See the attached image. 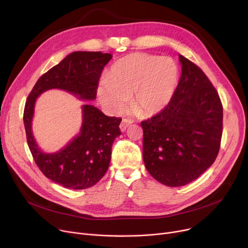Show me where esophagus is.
<instances>
[{"mask_svg": "<svg viewBox=\"0 0 248 248\" xmlns=\"http://www.w3.org/2000/svg\"><path fill=\"white\" fill-rule=\"evenodd\" d=\"M134 121L133 120H131V119H123L122 120V122H121V124H120V130L122 131V132H124V131H126V129L132 124Z\"/></svg>", "mask_w": 248, "mask_h": 248, "instance_id": "1", "label": "esophagus"}]
</instances>
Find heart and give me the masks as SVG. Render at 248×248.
Masks as SVG:
<instances>
[{"label":"heart","instance_id":"b5f03b06","mask_svg":"<svg viewBox=\"0 0 248 248\" xmlns=\"http://www.w3.org/2000/svg\"><path fill=\"white\" fill-rule=\"evenodd\" d=\"M178 80V67L170 58L135 53L116 62L107 82L98 88L101 103L119 112L132 98L134 110L142 116L161 111L173 95Z\"/></svg>","mask_w":248,"mask_h":248}]
</instances>
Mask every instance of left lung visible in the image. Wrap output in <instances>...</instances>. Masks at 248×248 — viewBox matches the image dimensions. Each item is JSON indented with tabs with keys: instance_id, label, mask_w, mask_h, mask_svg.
Instances as JSON below:
<instances>
[{
	"instance_id": "1",
	"label": "left lung",
	"mask_w": 248,
	"mask_h": 248,
	"mask_svg": "<svg viewBox=\"0 0 248 248\" xmlns=\"http://www.w3.org/2000/svg\"><path fill=\"white\" fill-rule=\"evenodd\" d=\"M181 77L167 106L141 122L143 160L164 185L183 186L207 170L219 152L223 107L197 65L179 55Z\"/></svg>"
}]
</instances>
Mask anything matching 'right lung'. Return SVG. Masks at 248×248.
Here are the masks:
<instances>
[{"label": "right lung", "instance_id": "right-lung-1", "mask_svg": "<svg viewBox=\"0 0 248 248\" xmlns=\"http://www.w3.org/2000/svg\"><path fill=\"white\" fill-rule=\"evenodd\" d=\"M111 58L108 53L73 52L42 75L27 98L23 119L29 148L44 175L65 188H89L105 175L113 142L121 134L122 119L108 117L93 105H83L80 133L59 152L44 153L32 133L36 99L50 89L65 90L82 100L96 99L101 73Z\"/></svg>", "mask_w": 248, "mask_h": 248}]
</instances>
